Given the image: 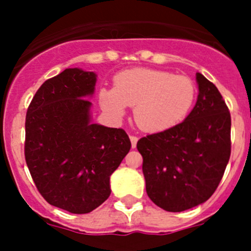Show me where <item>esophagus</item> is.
I'll return each mask as SVG.
<instances>
[{"instance_id":"obj_1","label":"esophagus","mask_w":251,"mask_h":251,"mask_svg":"<svg viewBox=\"0 0 251 251\" xmlns=\"http://www.w3.org/2000/svg\"><path fill=\"white\" fill-rule=\"evenodd\" d=\"M130 140H131V146H132V148H136V146H137L138 138L136 137V136H130Z\"/></svg>"}]
</instances>
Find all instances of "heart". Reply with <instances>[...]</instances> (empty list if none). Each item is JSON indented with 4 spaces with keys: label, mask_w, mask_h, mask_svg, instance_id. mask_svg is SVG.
I'll return each mask as SVG.
<instances>
[{
    "label": "heart",
    "mask_w": 251,
    "mask_h": 251,
    "mask_svg": "<svg viewBox=\"0 0 251 251\" xmlns=\"http://www.w3.org/2000/svg\"><path fill=\"white\" fill-rule=\"evenodd\" d=\"M114 83L115 87L100 91V107L121 118L128 105H135L136 123L148 132H161L181 124L197 97V86L191 77L166 70H125L116 75Z\"/></svg>",
    "instance_id": "heart-1"
}]
</instances>
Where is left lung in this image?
I'll use <instances>...</instances> for the list:
<instances>
[{"label":"left lung","instance_id":"1","mask_svg":"<svg viewBox=\"0 0 251 251\" xmlns=\"http://www.w3.org/2000/svg\"><path fill=\"white\" fill-rule=\"evenodd\" d=\"M198 100L173 128L137 142L146 191L161 209L179 212L206 201L231 155V114L216 86L197 73Z\"/></svg>","mask_w":251,"mask_h":251}]
</instances>
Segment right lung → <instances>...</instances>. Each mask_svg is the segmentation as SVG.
Masks as SVG:
<instances>
[{"instance_id": "obj_1", "label": "right lung", "mask_w": 251, "mask_h": 251, "mask_svg": "<svg viewBox=\"0 0 251 251\" xmlns=\"http://www.w3.org/2000/svg\"><path fill=\"white\" fill-rule=\"evenodd\" d=\"M97 75L69 68L37 90L25 119L24 153L37 191L53 206L87 214L110 196V175L131 148L123 128L91 123Z\"/></svg>"}]
</instances>
